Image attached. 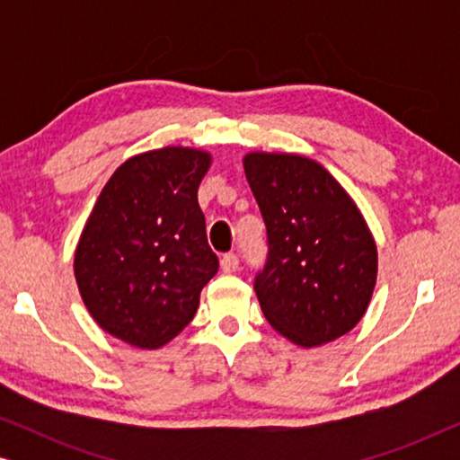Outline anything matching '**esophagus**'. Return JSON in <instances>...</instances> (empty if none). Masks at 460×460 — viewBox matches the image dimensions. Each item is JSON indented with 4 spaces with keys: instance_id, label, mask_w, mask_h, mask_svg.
Here are the masks:
<instances>
[{
    "instance_id": "1",
    "label": "esophagus",
    "mask_w": 460,
    "mask_h": 460,
    "mask_svg": "<svg viewBox=\"0 0 460 460\" xmlns=\"http://www.w3.org/2000/svg\"><path fill=\"white\" fill-rule=\"evenodd\" d=\"M219 266H222V272L232 274L238 270V257L234 253H226L222 260H219Z\"/></svg>"
}]
</instances>
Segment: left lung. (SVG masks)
I'll return each instance as SVG.
<instances>
[{"label":"left lung","instance_id":"obj_1","mask_svg":"<svg viewBox=\"0 0 460 460\" xmlns=\"http://www.w3.org/2000/svg\"><path fill=\"white\" fill-rule=\"evenodd\" d=\"M244 175L268 230L255 293L274 331L299 348L335 341L360 323L379 255L348 190L307 156L247 153Z\"/></svg>","mask_w":460,"mask_h":460}]
</instances>
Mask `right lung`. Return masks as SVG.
Segmentation results:
<instances>
[{
	"instance_id": "add662e5",
	"label": "right lung",
	"mask_w": 460,
	"mask_h": 460,
	"mask_svg": "<svg viewBox=\"0 0 460 460\" xmlns=\"http://www.w3.org/2000/svg\"><path fill=\"white\" fill-rule=\"evenodd\" d=\"M207 150L165 146L115 169L75 249V280L100 329L159 349L186 329L217 272L199 207Z\"/></svg>"
}]
</instances>
